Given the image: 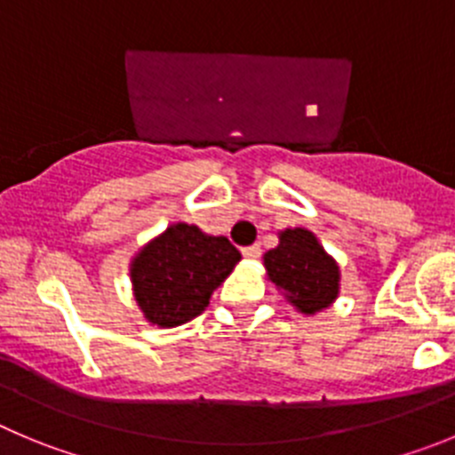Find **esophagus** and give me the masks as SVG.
<instances>
[{
	"label": "esophagus",
	"instance_id": "esophagus-1",
	"mask_svg": "<svg viewBox=\"0 0 455 455\" xmlns=\"http://www.w3.org/2000/svg\"><path fill=\"white\" fill-rule=\"evenodd\" d=\"M242 256L247 258V260H256V258H260V247H258V244L244 247V249H242Z\"/></svg>",
	"mask_w": 455,
	"mask_h": 455
}]
</instances>
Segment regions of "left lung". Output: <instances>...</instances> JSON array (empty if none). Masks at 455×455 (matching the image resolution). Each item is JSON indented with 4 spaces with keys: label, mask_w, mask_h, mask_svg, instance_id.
<instances>
[{
    "label": "left lung",
    "mask_w": 455,
    "mask_h": 455,
    "mask_svg": "<svg viewBox=\"0 0 455 455\" xmlns=\"http://www.w3.org/2000/svg\"><path fill=\"white\" fill-rule=\"evenodd\" d=\"M267 280L305 316L332 307L341 294V269L309 228L278 231V247L262 256Z\"/></svg>",
    "instance_id": "8db88e82"
}]
</instances>
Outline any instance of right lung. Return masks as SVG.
Listing matches in <instances>:
<instances>
[{
  "label": "right lung",
  "instance_id": "1",
  "mask_svg": "<svg viewBox=\"0 0 455 455\" xmlns=\"http://www.w3.org/2000/svg\"><path fill=\"white\" fill-rule=\"evenodd\" d=\"M240 260V251L224 235L188 222L168 224L130 260L132 296L143 321L156 328L193 321Z\"/></svg>",
  "mask_w": 455,
  "mask_h": 455
}]
</instances>
